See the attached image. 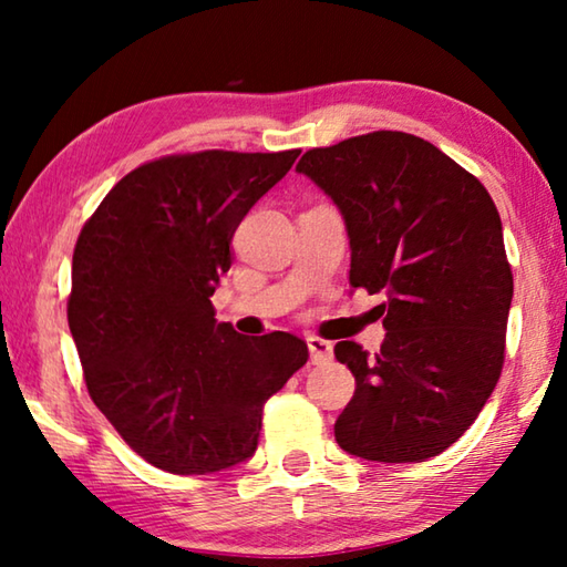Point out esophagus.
I'll list each match as a JSON object with an SVG mask.
<instances>
[{
	"label": "esophagus",
	"mask_w": 567,
	"mask_h": 567,
	"mask_svg": "<svg viewBox=\"0 0 567 567\" xmlns=\"http://www.w3.org/2000/svg\"><path fill=\"white\" fill-rule=\"evenodd\" d=\"M307 348H310V358L315 364H324L332 360V344L322 338H307Z\"/></svg>",
	"instance_id": "obj_1"
}]
</instances>
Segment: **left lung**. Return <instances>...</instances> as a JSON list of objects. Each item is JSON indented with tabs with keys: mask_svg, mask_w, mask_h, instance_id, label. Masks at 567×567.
<instances>
[{
	"mask_svg": "<svg viewBox=\"0 0 567 567\" xmlns=\"http://www.w3.org/2000/svg\"><path fill=\"white\" fill-rule=\"evenodd\" d=\"M297 172L342 213L350 285L388 297L375 358L334 344L354 375L334 440L378 463L435 457L473 425L505 360L513 272L493 197L445 152L392 130L315 147Z\"/></svg>",
	"mask_w": 567,
	"mask_h": 567,
	"instance_id": "8db88e82",
	"label": "left lung"
}]
</instances>
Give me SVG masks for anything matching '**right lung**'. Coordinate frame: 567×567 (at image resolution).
Masks as SVG:
<instances>
[{
  "instance_id": "add662e5",
  "label": "right lung",
  "mask_w": 567,
  "mask_h": 567,
  "mask_svg": "<svg viewBox=\"0 0 567 567\" xmlns=\"http://www.w3.org/2000/svg\"><path fill=\"white\" fill-rule=\"evenodd\" d=\"M300 150L169 155L114 185L82 227L66 320L90 398L134 453L175 475L252 457L262 408L307 362L290 332L215 320L235 229Z\"/></svg>"
}]
</instances>
